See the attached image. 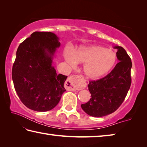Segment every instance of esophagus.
Instances as JSON below:
<instances>
[{
    "instance_id": "esophagus-1",
    "label": "esophagus",
    "mask_w": 147,
    "mask_h": 147,
    "mask_svg": "<svg viewBox=\"0 0 147 147\" xmlns=\"http://www.w3.org/2000/svg\"><path fill=\"white\" fill-rule=\"evenodd\" d=\"M66 83L68 84L67 89L70 91L79 90L84 88V83L81 76L75 75L69 76L67 79Z\"/></svg>"
}]
</instances>
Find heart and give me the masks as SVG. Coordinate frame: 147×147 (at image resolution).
I'll return each mask as SVG.
<instances>
[{"mask_svg":"<svg viewBox=\"0 0 147 147\" xmlns=\"http://www.w3.org/2000/svg\"><path fill=\"white\" fill-rule=\"evenodd\" d=\"M64 58L71 67H75L77 63L84 64V76L90 79L106 75L116 63V55L114 51L97 45L81 46L74 53L68 51L64 53Z\"/></svg>","mask_w":147,"mask_h":147,"instance_id":"b5f03b06","label":"heart"}]
</instances>
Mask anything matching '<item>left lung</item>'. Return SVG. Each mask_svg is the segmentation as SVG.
Wrapping results in <instances>:
<instances>
[{"label": "left lung", "mask_w": 147, "mask_h": 147, "mask_svg": "<svg viewBox=\"0 0 147 147\" xmlns=\"http://www.w3.org/2000/svg\"><path fill=\"white\" fill-rule=\"evenodd\" d=\"M116 56L119 63L110 73L96 81H90L88 85L91 98L81 108L87 114L100 117L114 112L124 101L131 85V59L121 46Z\"/></svg>", "instance_id": "1"}]
</instances>
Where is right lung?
Here are the masks:
<instances>
[{"instance_id":"add662e5","label":"right lung","mask_w":147,"mask_h":147,"mask_svg":"<svg viewBox=\"0 0 147 147\" xmlns=\"http://www.w3.org/2000/svg\"><path fill=\"white\" fill-rule=\"evenodd\" d=\"M61 45L51 32H35L20 44L12 68V79L20 101L37 112L57 106L66 91L67 76L56 73L53 57Z\"/></svg>"}]
</instances>
